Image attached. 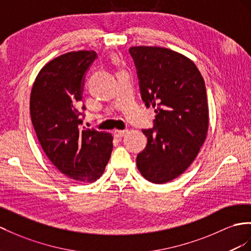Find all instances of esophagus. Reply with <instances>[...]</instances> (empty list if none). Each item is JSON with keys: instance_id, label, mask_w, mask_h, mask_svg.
Listing matches in <instances>:
<instances>
[{"instance_id": "obj_1", "label": "esophagus", "mask_w": 251, "mask_h": 251, "mask_svg": "<svg viewBox=\"0 0 251 251\" xmlns=\"http://www.w3.org/2000/svg\"><path fill=\"white\" fill-rule=\"evenodd\" d=\"M127 132H128V130H127V129H123V130L115 129V130L113 131V133H114V137H117V138H122V137H124Z\"/></svg>"}]
</instances>
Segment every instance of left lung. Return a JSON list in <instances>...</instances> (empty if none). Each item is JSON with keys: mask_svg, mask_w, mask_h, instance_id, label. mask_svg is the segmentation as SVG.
I'll use <instances>...</instances> for the list:
<instances>
[{"mask_svg": "<svg viewBox=\"0 0 251 251\" xmlns=\"http://www.w3.org/2000/svg\"><path fill=\"white\" fill-rule=\"evenodd\" d=\"M142 100L156 107L147 145L137 168L147 180L165 183L180 176L194 161L207 137L209 109L204 80L188 57L159 47H132Z\"/></svg>", "mask_w": 251, "mask_h": 251, "instance_id": "left-lung-1", "label": "left lung"}]
</instances>
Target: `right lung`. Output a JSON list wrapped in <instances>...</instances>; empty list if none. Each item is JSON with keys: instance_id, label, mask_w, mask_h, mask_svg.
I'll list each match as a JSON object with an SVG mask.
<instances>
[{"instance_id": "1", "label": "right lung", "mask_w": 251, "mask_h": 251, "mask_svg": "<svg viewBox=\"0 0 251 251\" xmlns=\"http://www.w3.org/2000/svg\"><path fill=\"white\" fill-rule=\"evenodd\" d=\"M96 57L94 50L56 57L38 73L30 93V118L43 151L59 172L77 181L98 180L113 149L110 133L79 126L85 74Z\"/></svg>"}]
</instances>
